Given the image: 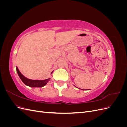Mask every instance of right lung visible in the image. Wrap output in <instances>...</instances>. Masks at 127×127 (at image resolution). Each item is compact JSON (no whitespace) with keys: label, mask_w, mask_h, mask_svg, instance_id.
I'll list each match as a JSON object with an SVG mask.
<instances>
[{"label":"right lung","mask_w":127,"mask_h":127,"mask_svg":"<svg viewBox=\"0 0 127 127\" xmlns=\"http://www.w3.org/2000/svg\"><path fill=\"white\" fill-rule=\"evenodd\" d=\"M16 71L17 72V74L20 77V78L22 80V81L26 85L29 86L30 87H42L44 86H45L46 84H47L49 80H50V78L47 79L45 80H32V79H30L26 78L25 77H24L23 75L21 72L19 71L18 68L16 67ZM53 72V71H52ZM51 72V74L52 73Z\"/></svg>","instance_id":"1"}]
</instances>
